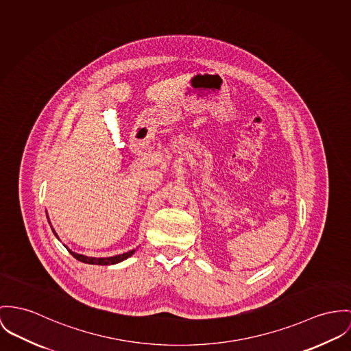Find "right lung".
<instances>
[{"instance_id": "1", "label": "right lung", "mask_w": 351, "mask_h": 351, "mask_svg": "<svg viewBox=\"0 0 351 351\" xmlns=\"http://www.w3.org/2000/svg\"><path fill=\"white\" fill-rule=\"evenodd\" d=\"M48 221H49V217H48ZM49 224H51V221H49ZM52 231H53L56 238L58 239V237H57V234L54 232L53 228H52ZM65 247H66V245H65ZM66 250L69 251L71 255H73V258H76L77 261H80L82 263H88V265H100V266H108V265L120 263V262L125 261L127 258H130L136 251V250H131V251H128V252H124V254H120V255H114V256H109V258H92V256H85V255H81V254H77V252H73V251L69 250L68 247H66Z\"/></svg>"}]
</instances>
